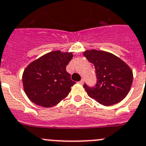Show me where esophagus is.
<instances>
[{"label": "esophagus", "instance_id": "obj_1", "mask_svg": "<svg viewBox=\"0 0 146 146\" xmlns=\"http://www.w3.org/2000/svg\"><path fill=\"white\" fill-rule=\"evenodd\" d=\"M78 84H81V85H82L83 84H84V80H81V81H78Z\"/></svg>", "mask_w": 146, "mask_h": 146}]
</instances>
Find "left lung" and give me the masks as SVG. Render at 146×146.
Segmentation results:
<instances>
[{
    "mask_svg": "<svg viewBox=\"0 0 146 146\" xmlns=\"http://www.w3.org/2000/svg\"><path fill=\"white\" fill-rule=\"evenodd\" d=\"M84 56L95 68L97 84L84 88L88 95L100 104L113 106L126 98L130 90L133 80L131 68L115 55L104 51L86 50Z\"/></svg>",
    "mask_w": 146,
    "mask_h": 146,
    "instance_id": "1",
    "label": "left lung"
}]
</instances>
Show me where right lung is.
<instances>
[{"instance_id": "add662e5", "label": "right lung", "mask_w": 146, "mask_h": 146, "mask_svg": "<svg viewBox=\"0 0 146 146\" xmlns=\"http://www.w3.org/2000/svg\"><path fill=\"white\" fill-rule=\"evenodd\" d=\"M71 52L54 51L27 65L22 74L24 91L38 106L50 108L65 99L76 84L66 71Z\"/></svg>"}]
</instances>
